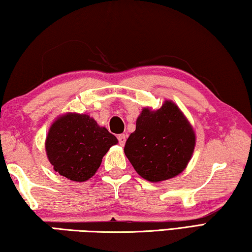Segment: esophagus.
<instances>
[{
  "instance_id": "obj_1",
  "label": "esophagus",
  "mask_w": 252,
  "mask_h": 252,
  "mask_svg": "<svg viewBox=\"0 0 252 252\" xmlns=\"http://www.w3.org/2000/svg\"><path fill=\"white\" fill-rule=\"evenodd\" d=\"M118 140H119V143H120L121 146H125L126 140V134H119L118 135Z\"/></svg>"
}]
</instances>
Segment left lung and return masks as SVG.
Segmentation results:
<instances>
[{
	"label": "left lung",
	"instance_id": "left-lung-1",
	"mask_svg": "<svg viewBox=\"0 0 252 252\" xmlns=\"http://www.w3.org/2000/svg\"><path fill=\"white\" fill-rule=\"evenodd\" d=\"M195 144L192 126L172 101L157 111L144 108L125 153L140 176L151 182L168 180L186 169Z\"/></svg>",
	"mask_w": 252,
	"mask_h": 252
}]
</instances>
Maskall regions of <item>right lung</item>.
<instances>
[{
	"instance_id": "1",
	"label": "right lung",
	"mask_w": 252,
	"mask_h": 252,
	"mask_svg": "<svg viewBox=\"0 0 252 252\" xmlns=\"http://www.w3.org/2000/svg\"><path fill=\"white\" fill-rule=\"evenodd\" d=\"M118 139L87 114L67 113L51 126L46 155L60 176L83 182L94 176L102 158Z\"/></svg>"
}]
</instances>
